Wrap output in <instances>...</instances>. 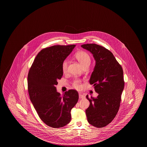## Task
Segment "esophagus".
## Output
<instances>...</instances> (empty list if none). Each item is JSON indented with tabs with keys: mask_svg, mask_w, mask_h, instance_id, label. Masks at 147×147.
I'll return each instance as SVG.
<instances>
[{
	"mask_svg": "<svg viewBox=\"0 0 147 147\" xmlns=\"http://www.w3.org/2000/svg\"><path fill=\"white\" fill-rule=\"evenodd\" d=\"M79 97H80V98H84L85 96L81 93H79Z\"/></svg>",
	"mask_w": 147,
	"mask_h": 147,
	"instance_id": "obj_1",
	"label": "esophagus"
}]
</instances>
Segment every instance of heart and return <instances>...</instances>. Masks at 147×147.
Returning a JSON list of instances; mask_svg holds the SVG:
<instances>
[{
	"instance_id": "obj_1",
	"label": "heart",
	"mask_w": 147,
	"mask_h": 147,
	"mask_svg": "<svg viewBox=\"0 0 147 147\" xmlns=\"http://www.w3.org/2000/svg\"><path fill=\"white\" fill-rule=\"evenodd\" d=\"M75 57L77 60L82 65V67H88L91 63V57L88 53L84 51H80L78 52L75 54ZM67 65L68 61L67 59H65L61 63V70L63 73H66L67 72ZM73 85L78 90L82 89V86L81 82L79 80H75L73 82Z\"/></svg>"
}]
</instances>
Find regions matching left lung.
<instances>
[{
    "label": "left lung",
    "mask_w": 147,
    "mask_h": 147,
    "mask_svg": "<svg viewBox=\"0 0 147 147\" xmlns=\"http://www.w3.org/2000/svg\"><path fill=\"white\" fill-rule=\"evenodd\" d=\"M82 48L93 55L96 61L90 79L98 95L87 98L90 101L86 110L88 121L95 127L108 125L115 117L120 107L125 82L121 66L108 49L95 43L84 44Z\"/></svg>",
    "instance_id": "left-lung-1"
}]
</instances>
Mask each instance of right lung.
<instances>
[{
    "instance_id": "1",
    "label": "right lung",
    "mask_w": 147,
    "mask_h": 147,
    "mask_svg": "<svg viewBox=\"0 0 147 147\" xmlns=\"http://www.w3.org/2000/svg\"><path fill=\"white\" fill-rule=\"evenodd\" d=\"M75 45H55L43 49L35 58L28 76L29 96L39 117L51 127H63L70 123L71 110L77 104L78 93L69 90L63 96L56 90L63 75L61 63Z\"/></svg>"
}]
</instances>
